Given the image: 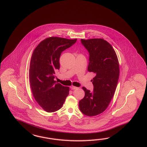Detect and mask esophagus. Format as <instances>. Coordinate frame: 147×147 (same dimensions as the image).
I'll list each match as a JSON object with an SVG mask.
<instances>
[{"instance_id":"obj_1","label":"esophagus","mask_w":147,"mask_h":147,"mask_svg":"<svg viewBox=\"0 0 147 147\" xmlns=\"http://www.w3.org/2000/svg\"><path fill=\"white\" fill-rule=\"evenodd\" d=\"M71 89H72V90H75V89H77L78 88L76 86H71Z\"/></svg>"}]
</instances>
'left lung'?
<instances>
[{
  "instance_id": "1",
  "label": "left lung",
  "mask_w": 147,
  "mask_h": 147,
  "mask_svg": "<svg viewBox=\"0 0 147 147\" xmlns=\"http://www.w3.org/2000/svg\"><path fill=\"white\" fill-rule=\"evenodd\" d=\"M89 53L88 70L95 74L91 92L85 87L84 98L79 102L81 112L94 116L104 111L114 96L119 75L118 58L113 47L102 38L81 39Z\"/></svg>"
}]
</instances>
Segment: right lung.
<instances>
[{
	"label": "right lung",
	"instance_id": "add662e5",
	"mask_svg": "<svg viewBox=\"0 0 147 147\" xmlns=\"http://www.w3.org/2000/svg\"><path fill=\"white\" fill-rule=\"evenodd\" d=\"M77 41L57 37L47 38L33 51L29 68V80L33 97L48 113L61 109L69 94V88L54 79L59 69L61 53Z\"/></svg>",
	"mask_w": 147,
	"mask_h": 147
}]
</instances>
